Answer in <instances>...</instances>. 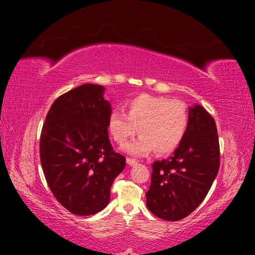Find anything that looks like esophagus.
Instances as JSON below:
<instances>
[{
	"label": "esophagus",
	"instance_id": "1",
	"mask_svg": "<svg viewBox=\"0 0 255 255\" xmlns=\"http://www.w3.org/2000/svg\"><path fill=\"white\" fill-rule=\"evenodd\" d=\"M126 162H127L128 165H134V164H137V161L134 160V159H131V158H127Z\"/></svg>",
	"mask_w": 255,
	"mask_h": 255
}]
</instances>
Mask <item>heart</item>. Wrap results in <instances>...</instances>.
<instances>
[{
	"label": "heart",
	"mask_w": 255,
	"mask_h": 255,
	"mask_svg": "<svg viewBox=\"0 0 255 255\" xmlns=\"http://www.w3.org/2000/svg\"><path fill=\"white\" fill-rule=\"evenodd\" d=\"M126 114L111 113L108 130L118 144L126 143L139 131L140 136L124 147L127 153L143 156L155 151L166 154L183 141L188 127V114L183 102L163 96L140 94L126 103Z\"/></svg>",
	"instance_id": "b5f03b06"
}]
</instances>
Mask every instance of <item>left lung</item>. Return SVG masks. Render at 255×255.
Returning <instances> with one entry per match:
<instances>
[{
  "label": "left lung",
  "mask_w": 255,
  "mask_h": 255,
  "mask_svg": "<svg viewBox=\"0 0 255 255\" xmlns=\"http://www.w3.org/2000/svg\"><path fill=\"white\" fill-rule=\"evenodd\" d=\"M220 151L214 118L200 105L188 108L185 137L169 159L152 164L147 207L156 217L176 221L193 213L218 174Z\"/></svg>",
  "instance_id": "1"
}]
</instances>
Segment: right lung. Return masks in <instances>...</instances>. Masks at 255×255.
Returning a JSON list of instances; mask_svg holds the SVG:
<instances>
[{"instance_id": "right-lung-1", "label": "right lung", "mask_w": 255, "mask_h": 255, "mask_svg": "<svg viewBox=\"0 0 255 255\" xmlns=\"http://www.w3.org/2000/svg\"><path fill=\"white\" fill-rule=\"evenodd\" d=\"M105 88L83 84L53 102L40 134V162L53 196L70 213L97 214L126 165L108 138L111 103Z\"/></svg>"}]
</instances>
